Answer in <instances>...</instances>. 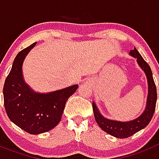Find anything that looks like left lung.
<instances>
[{
    "label": "left lung",
    "instance_id": "obj_1",
    "mask_svg": "<svg viewBox=\"0 0 159 159\" xmlns=\"http://www.w3.org/2000/svg\"><path fill=\"white\" fill-rule=\"evenodd\" d=\"M129 53L137 58L139 65L146 73L147 81H148L149 93L147 98V104L143 114L135 120L126 121V122L112 121L103 118L99 113L97 106H95V103L93 102V110L97 123L98 124L101 129H103L105 132L118 139H125L130 137L135 133L146 127L150 123V120L152 119L155 111L156 101H157V89L150 66L143 59V57L141 56L136 48L132 49Z\"/></svg>",
    "mask_w": 159,
    "mask_h": 159
}]
</instances>
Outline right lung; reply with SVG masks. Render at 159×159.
Instances as JSON below:
<instances>
[{"instance_id": "add662e5", "label": "right lung", "mask_w": 159, "mask_h": 159, "mask_svg": "<svg viewBox=\"0 0 159 159\" xmlns=\"http://www.w3.org/2000/svg\"><path fill=\"white\" fill-rule=\"evenodd\" d=\"M34 42L17 53L3 87L4 105L9 119L31 134L45 133L61 121L66 101L78 88L74 85L49 93H38L25 83L22 63Z\"/></svg>"}]
</instances>
